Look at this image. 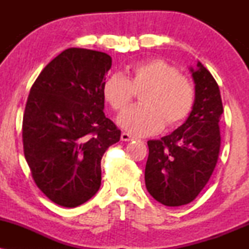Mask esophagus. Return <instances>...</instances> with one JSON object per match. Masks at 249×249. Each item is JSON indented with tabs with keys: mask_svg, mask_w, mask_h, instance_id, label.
<instances>
[{
	"mask_svg": "<svg viewBox=\"0 0 249 249\" xmlns=\"http://www.w3.org/2000/svg\"><path fill=\"white\" fill-rule=\"evenodd\" d=\"M121 139L123 142H130V141H132L133 137L131 136V134L126 133V132H123L122 136H121Z\"/></svg>",
	"mask_w": 249,
	"mask_h": 249,
	"instance_id": "34e87169",
	"label": "esophagus"
}]
</instances>
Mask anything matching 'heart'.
Wrapping results in <instances>:
<instances>
[{"label":"heart","instance_id":"b5f03b06","mask_svg":"<svg viewBox=\"0 0 249 249\" xmlns=\"http://www.w3.org/2000/svg\"><path fill=\"white\" fill-rule=\"evenodd\" d=\"M142 105L119 116L118 124L136 136H147L184 122L192 111L196 92L185 76L161 59L139 62L130 67L126 76L112 73L102 85L104 101L112 110L122 112L132 103L134 91Z\"/></svg>","mask_w":249,"mask_h":249}]
</instances>
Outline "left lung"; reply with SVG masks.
I'll return each mask as SVG.
<instances>
[{"label": "left lung", "instance_id": "8db88e82", "mask_svg": "<svg viewBox=\"0 0 249 249\" xmlns=\"http://www.w3.org/2000/svg\"><path fill=\"white\" fill-rule=\"evenodd\" d=\"M196 84V101L181 126L159 141H148L145 185L165 206L190 204L212 176L220 150L221 96L215 79L196 62L190 68Z\"/></svg>", "mask_w": 249, "mask_h": 249}]
</instances>
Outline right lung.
<instances>
[{"mask_svg": "<svg viewBox=\"0 0 249 249\" xmlns=\"http://www.w3.org/2000/svg\"><path fill=\"white\" fill-rule=\"evenodd\" d=\"M112 65L105 53L70 48L31 87L23 116L24 157L37 187L63 207L98 192L101 160L121 139L104 113L102 85Z\"/></svg>", "mask_w": 249, "mask_h": 249, "instance_id": "obj_1", "label": "right lung"}]
</instances>
